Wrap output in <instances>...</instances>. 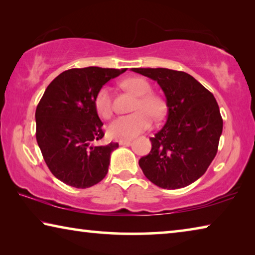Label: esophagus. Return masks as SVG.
<instances>
[{
	"mask_svg": "<svg viewBox=\"0 0 255 255\" xmlns=\"http://www.w3.org/2000/svg\"><path fill=\"white\" fill-rule=\"evenodd\" d=\"M118 143L120 145H129L131 143V138H125V139H119Z\"/></svg>",
	"mask_w": 255,
	"mask_h": 255,
	"instance_id": "34e87169",
	"label": "esophagus"
}]
</instances>
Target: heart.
Segmentation results:
<instances>
[{"mask_svg": "<svg viewBox=\"0 0 255 255\" xmlns=\"http://www.w3.org/2000/svg\"><path fill=\"white\" fill-rule=\"evenodd\" d=\"M123 88L137 96L133 106L135 112L130 115L120 116L110 124L109 133L114 138H130L146 130L152 124L153 117L158 118L165 111V103L161 97L152 92V86L141 77H129L123 81ZM94 108L102 119H109L114 114V105L109 89L102 88L94 98Z\"/></svg>", "mask_w": 255, "mask_h": 255, "instance_id": "1", "label": "heart"}]
</instances>
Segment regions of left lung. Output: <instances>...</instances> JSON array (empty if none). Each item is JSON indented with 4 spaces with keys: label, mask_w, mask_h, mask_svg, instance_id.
Instances as JSON below:
<instances>
[{
    "label": "left lung",
    "mask_w": 255,
    "mask_h": 255,
    "mask_svg": "<svg viewBox=\"0 0 255 255\" xmlns=\"http://www.w3.org/2000/svg\"><path fill=\"white\" fill-rule=\"evenodd\" d=\"M156 81L166 98L167 119L150 137L152 149L139 159L150 182L180 189L205 174L217 154L223 119L213 93L195 77L169 68H131Z\"/></svg>",
    "instance_id": "obj_1"
}]
</instances>
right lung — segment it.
<instances>
[{"mask_svg":"<svg viewBox=\"0 0 255 255\" xmlns=\"http://www.w3.org/2000/svg\"><path fill=\"white\" fill-rule=\"evenodd\" d=\"M124 70L72 68L47 86L36 109V138L45 162L56 178L85 189L108 173L118 143L96 145L105 136L94 98L103 85Z\"/></svg>","mask_w":255,"mask_h":255,"instance_id":"add662e5","label":"right lung"}]
</instances>
